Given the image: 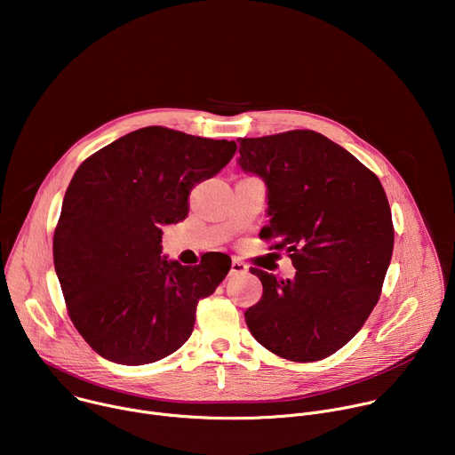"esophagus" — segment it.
I'll list each match as a JSON object with an SVG mask.
<instances>
[{
	"instance_id": "34e87169",
	"label": "esophagus",
	"mask_w": 455,
	"mask_h": 455,
	"mask_svg": "<svg viewBox=\"0 0 455 455\" xmlns=\"http://www.w3.org/2000/svg\"><path fill=\"white\" fill-rule=\"evenodd\" d=\"M248 272V265H244L239 259H232V265H230V275H243Z\"/></svg>"
}]
</instances>
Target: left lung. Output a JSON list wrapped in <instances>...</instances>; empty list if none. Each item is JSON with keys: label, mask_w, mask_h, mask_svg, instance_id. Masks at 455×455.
Here are the masks:
<instances>
[{"label": "left lung", "mask_w": 455, "mask_h": 455, "mask_svg": "<svg viewBox=\"0 0 455 455\" xmlns=\"http://www.w3.org/2000/svg\"><path fill=\"white\" fill-rule=\"evenodd\" d=\"M239 165L268 187L259 237L286 250L295 279L250 268L263 297L244 311L253 339L291 362L344 347L374 309L395 248L391 207L378 176L309 129L239 139Z\"/></svg>", "instance_id": "8db88e82"}]
</instances>
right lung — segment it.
<instances>
[{"label": "right lung", "mask_w": 455, "mask_h": 455, "mask_svg": "<svg viewBox=\"0 0 455 455\" xmlns=\"http://www.w3.org/2000/svg\"><path fill=\"white\" fill-rule=\"evenodd\" d=\"M235 144L162 125L137 129L76 171L53 232V265L76 330L102 358L144 365L180 349L196 306L216 291L230 257L167 261L162 227L188 214L192 187L218 174Z\"/></svg>", "instance_id": "add662e5"}]
</instances>
